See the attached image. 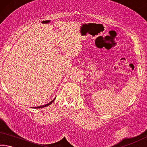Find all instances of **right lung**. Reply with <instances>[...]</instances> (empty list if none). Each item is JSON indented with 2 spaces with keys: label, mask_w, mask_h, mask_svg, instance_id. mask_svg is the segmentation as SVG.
<instances>
[{
  "label": "right lung",
  "mask_w": 147,
  "mask_h": 147,
  "mask_svg": "<svg viewBox=\"0 0 147 147\" xmlns=\"http://www.w3.org/2000/svg\"><path fill=\"white\" fill-rule=\"evenodd\" d=\"M55 98H54L53 100H52L51 102H49V103H48V104H45V105H43V106H37V107H34L33 108H45V107H47V106H49L50 104H51L54 101V100H55Z\"/></svg>",
  "instance_id": "add662e5"
}]
</instances>
